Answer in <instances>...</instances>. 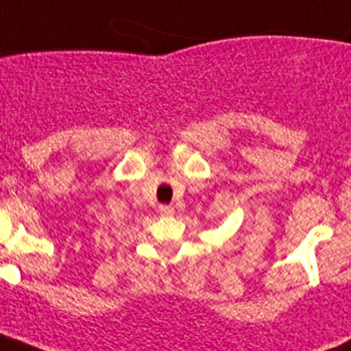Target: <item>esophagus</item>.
I'll list each match as a JSON object with an SVG mask.
<instances>
[{"mask_svg":"<svg viewBox=\"0 0 351 351\" xmlns=\"http://www.w3.org/2000/svg\"><path fill=\"white\" fill-rule=\"evenodd\" d=\"M158 213H160V215H164V217H169V215L175 213V208H173L171 204H160L158 206Z\"/></svg>","mask_w":351,"mask_h":351,"instance_id":"obj_1","label":"esophagus"}]
</instances>
